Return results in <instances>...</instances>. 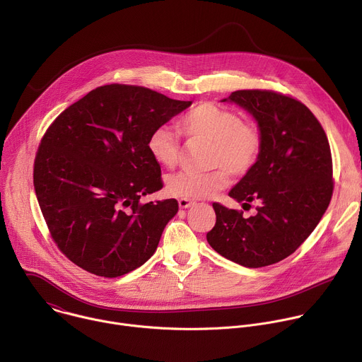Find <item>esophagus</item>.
<instances>
[{
	"mask_svg": "<svg viewBox=\"0 0 362 362\" xmlns=\"http://www.w3.org/2000/svg\"><path fill=\"white\" fill-rule=\"evenodd\" d=\"M192 204H194V202H192V200H189V199H179V208H182V209L190 208Z\"/></svg>",
	"mask_w": 362,
	"mask_h": 362,
	"instance_id": "obj_1",
	"label": "esophagus"
}]
</instances>
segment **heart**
Segmentation results:
<instances>
[{"mask_svg": "<svg viewBox=\"0 0 362 362\" xmlns=\"http://www.w3.org/2000/svg\"><path fill=\"white\" fill-rule=\"evenodd\" d=\"M180 132L193 140L211 141L209 172H180L168 180V192L182 199L208 197L229 183L243 177L261 159L264 137L261 129L243 120L242 115L214 103H199L177 122ZM147 150L154 162L175 168L180 159V140L169 126L154 129L147 140Z\"/></svg>", "mask_w": 362, "mask_h": 362, "instance_id": "b5f03b06", "label": "heart"}]
</instances>
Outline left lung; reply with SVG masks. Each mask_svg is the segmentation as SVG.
Instances as JSON below:
<instances>
[{
	"label": "left lung",
	"instance_id": "1",
	"mask_svg": "<svg viewBox=\"0 0 362 362\" xmlns=\"http://www.w3.org/2000/svg\"><path fill=\"white\" fill-rule=\"evenodd\" d=\"M233 101L257 122L261 159L230 192L256 215L215 202L216 223L206 235L226 259L262 268L292 255L324 216L334 192L332 156L325 130L299 100L274 90H236Z\"/></svg>",
	"mask_w": 362,
	"mask_h": 362
}]
</instances>
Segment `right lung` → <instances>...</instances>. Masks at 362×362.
<instances>
[{"instance_id":"right-lung-1","label":"right lung","mask_w":362,"mask_h":362,"mask_svg":"<svg viewBox=\"0 0 362 362\" xmlns=\"http://www.w3.org/2000/svg\"><path fill=\"white\" fill-rule=\"evenodd\" d=\"M192 101L141 86L106 84L69 106L45 130L34 189L51 239L81 269L117 278L156 250L177 200L141 203L163 187L148 136Z\"/></svg>"}]
</instances>
